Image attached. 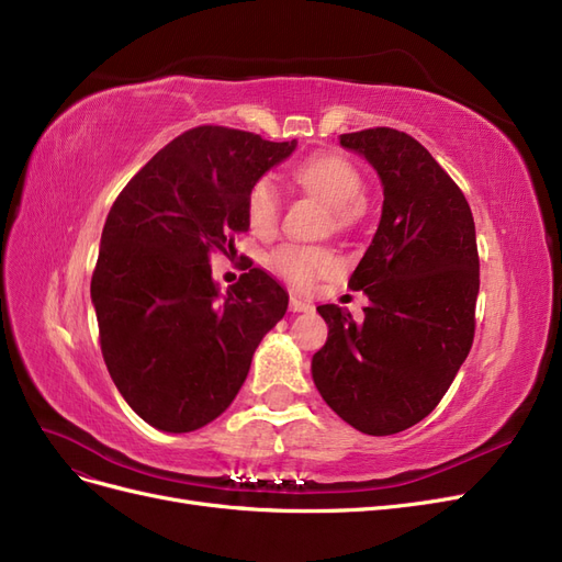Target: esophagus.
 I'll return each mask as SVG.
<instances>
[{
  "instance_id": "obj_1",
  "label": "esophagus",
  "mask_w": 562,
  "mask_h": 562,
  "mask_svg": "<svg viewBox=\"0 0 562 562\" xmlns=\"http://www.w3.org/2000/svg\"><path fill=\"white\" fill-rule=\"evenodd\" d=\"M289 311H292V313H311L313 311V303L311 301H303L299 296H292V299H289Z\"/></svg>"
}]
</instances>
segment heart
Masks as SVG:
<instances>
[{
	"label": "heart",
	"mask_w": 562,
	"mask_h": 562,
	"mask_svg": "<svg viewBox=\"0 0 562 562\" xmlns=\"http://www.w3.org/2000/svg\"><path fill=\"white\" fill-rule=\"evenodd\" d=\"M294 182L313 195H319L331 207L329 226L346 233L355 228L364 216V177L346 156L340 154H313L303 158L292 172ZM247 222L251 231L261 235L270 233L280 222V193L273 179L261 177L247 193ZM268 268L284 282L299 289L313 286L319 278L334 276L340 259L334 249L322 245L284 243L270 251Z\"/></svg>",
	"instance_id": "obj_1"
}]
</instances>
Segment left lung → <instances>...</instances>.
<instances>
[{
	"mask_svg": "<svg viewBox=\"0 0 562 562\" xmlns=\"http://www.w3.org/2000/svg\"><path fill=\"white\" fill-rule=\"evenodd\" d=\"M383 182V214L348 286L364 319L319 305L329 338L313 380L342 420L371 437L404 431L437 408L474 342L479 249L460 187L418 139L394 128L340 135Z\"/></svg>",
	"mask_w": 562,
	"mask_h": 562,
	"instance_id": "left-lung-1",
	"label": "left lung"
}]
</instances>
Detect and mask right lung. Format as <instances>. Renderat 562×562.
<instances>
[{"instance_id":"right-lung-1","label":"right lung","mask_w":562,"mask_h":562,"mask_svg":"<svg viewBox=\"0 0 562 562\" xmlns=\"http://www.w3.org/2000/svg\"><path fill=\"white\" fill-rule=\"evenodd\" d=\"M292 142L198 125L175 137L114 201L90 280L106 371L128 406L162 431H193L231 406L251 355L289 296L249 268L220 299L212 255L247 233V193Z\"/></svg>"}]
</instances>
